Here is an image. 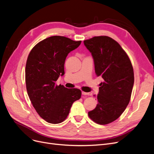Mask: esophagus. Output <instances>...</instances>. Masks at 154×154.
Masks as SVG:
<instances>
[{"instance_id": "esophagus-1", "label": "esophagus", "mask_w": 154, "mask_h": 154, "mask_svg": "<svg viewBox=\"0 0 154 154\" xmlns=\"http://www.w3.org/2000/svg\"><path fill=\"white\" fill-rule=\"evenodd\" d=\"M82 95H91V93H87V92L82 91Z\"/></svg>"}]
</instances>
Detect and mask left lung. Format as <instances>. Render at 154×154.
<instances>
[{
  "label": "left lung",
  "instance_id": "obj_1",
  "mask_svg": "<svg viewBox=\"0 0 154 154\" xmlns=\"http://www.w3.org/2000/svg\"><path fill=\"white\" fill-rule=\"evenodd\" d=\"M83 42L93 57L97 76L104 80L96 96L97 105L88 116L97 124L107 125L118 119L130 102L134 84L133 66L126 52L109 36H94Z\"/></svg>",
  "mask_w": 154,
  "mask_h": 154
}]
</instances>
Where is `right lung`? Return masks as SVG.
I'll use <instances>...</instances> for the list:
<instances>
[{
	"label": "right lung",
	"instance_id": "add662e5",
	"mask_svg": "<svg viewBox=\"0 0 154 154\" xmlns=\"http://www.w3.org/2000/svg\"><path fill=\"white\" fill-rule=\"evenodd\" d=\"M81 42L52 36L38 43L28 55L25 68L28 95L36 111L49 123L63 122L73 102L81 98L80 90L56 85L59 76L64 75L67 55Z\"/></svg>",
	"mask_w": 154,
	"mask_h": 154
}]
</instances>
